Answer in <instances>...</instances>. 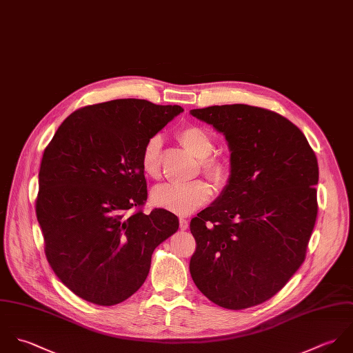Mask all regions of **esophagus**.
Returning a JSON list of instances; mask_svg holds the SVG:
<instances>
[{
    "label": "esophagus",
    "instance_id": "esophagus-1",
    "mask_svg": "<svg viewBox=\"0 0 353 353\" xmlns=\"http://www.w3.org/2000/svg\"><path fill=\"white\" fill-rule=\"evenodd\" d=\"M188 228H190V222L187 219H184V218H180V229L181 230H187Z\"/></svg>",
    "mask_w": 353,
    "mask_h": 353
}]
</instances>
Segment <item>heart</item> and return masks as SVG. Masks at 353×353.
Instances as JSON below:
<instances>
[{"instance_id":"b5f03b06","label":"heart","mask_w":353,"mask_h":353,"mask_svg":"<svg viewBox=\"0 0 353 353\" xmlns=\"http://www.w3.org/2000/svg\"><path fill=\"white\" fill-rule=\"evenodd\" d=\"M183 145L199 158L201 170L216 185H223L229 177L228 163L219 158L210 157L214 151L212 135L198 125L183 127L179 134ZM162 139L152 137L145 141L141 150V169L145 176L157 179L161 172ZM212 187L203 180L176 184L166 183L157 185L151 191V201L155 206L179 215H188L205 206L212 198Z\"/></svg>"}]
</instances>
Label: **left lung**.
<instances>
[{
    "label": "left lung",
    "mask_w": 353,
    "mask_h": 353,
    "mask_svg": "<svg viewBox=\"0 0 353 353\" xmlns=\"http://www.w3.org/2000/svg\"><path fill=\"white\" fill-rule=\"evenodd\" d=\"M225 137L230 174L191 221L198 289L228 310L273 297L304 262L315 225L319 169L304 134L280 114L250 105L190 112Z\"/></svg>",
    "instance_id": "8db88e82"
}]
</instances>
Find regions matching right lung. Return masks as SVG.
<instances>
[{
	"instance_id": "right-lung-1",
	"label": "right lung",
	"mask_w": 353,
	"mask_h": 353,
	"mask_svg": "<svg viewBox=\"0 0 353 353\" xmlns=\"http://www.w3.org/2000/svg\"><path fill=\"white\" fill-rule=\"evenodd\" d=\"M184 109L114 99L73 112L46 147L37 218L46 258L85 301L114 305L145 281L154 250L179 229L168 210L135 212L147 199L141 150Z\"/></svg>"
}]
</instances>
